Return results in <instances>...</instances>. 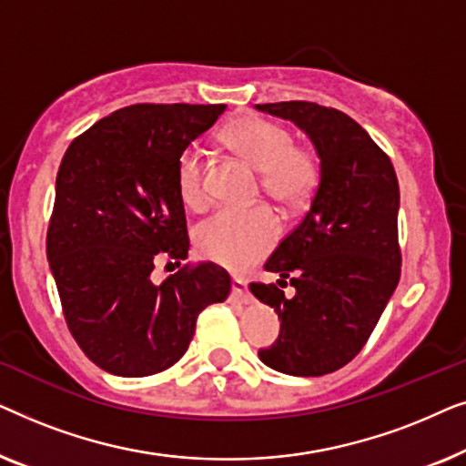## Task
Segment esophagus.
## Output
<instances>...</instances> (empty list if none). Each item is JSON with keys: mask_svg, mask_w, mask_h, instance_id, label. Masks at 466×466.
Returning <instances> with one entry per match:
<instances>
[{"mask_svg": "<svg viewBox=\"0 0 466 466\" xmlns=\"http://www.w3.org/2000/svg\"><path fill=\"white\" fill-rule=\"evenodd\" d=\"M233 295L248 297V282L244 278H233Z\"/></svg>", "mask_w": 466, "mask_h": 466, "instance_id": "34e87169", "label": "esophagus"}]
</instances>
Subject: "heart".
<instances>
[{
	"instance_id": "heart-1",
	"label": "heart",
	"mask_w": 466,
	"mask_h": 466,
	"mask_svg": "<svg viewBox=\"0 0 466 466\" xmlns=\"http://www.w3.org/2000/svg\"><path fill=\"white\" fill-rule=\"evenodd\" d=\"M227 142L248 165L263 174L265 193L279 203H297L314 187L318 169L309 152L295 148V137L286 127L263 118H248L228 131ZM180 199L190 209L208 201L206 161L201 146L190 144L176 165ZM279 225L269 209L225 208L195 228V246L203 258L227 269L241 271L276 244Z\"/></svg>"
}]
</instances>
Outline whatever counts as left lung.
<instances>
[{"mask_svg":"<svg viewBox=\"0 0 466 466\" xmlns=\"http://www.w3.org/2000/svg\"><path fill=\"white\" fill-rule=\"evenodd\" d=\"M292 120L314 144L320 180L303 220L279 241L267 271L289 279L250 284L276 309L279 335L258 350L267 367L318 378L348 365L373 333L400 276L399 182L371 136L333 107L311 101L254 106Z\"/></svg>","mask_w":466,"mask_h":466,"instance_id":"8db88e82","label":"left lung"}]
</instances>
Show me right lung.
<instances>
[{
	"label": "right lung",
	"mask_w": 466,
	"mask_h": 466,
	"mask_svg": "<svg viewBox=\"0 0 466 466\" xmlns=\"http://www.w3.org/2000/svg\"><path fill=\"white\" fill-rule=\"evenodd\" d=\"M227 106L137 104L76 137L56 174L46 254L63 314L88 359L120 378L165 371L188 350L197 316L231 278L201 263L152 282L158 258L188 257L180 152Z\"/></svg>",
	"instance_id": "add662e5"
}]
</instances>
